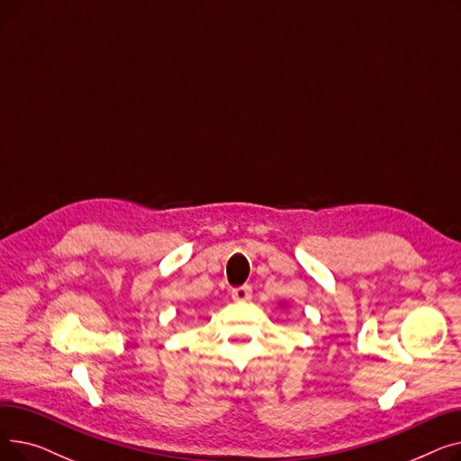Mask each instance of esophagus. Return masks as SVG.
Segmentation results:
<instances>
[{"label": "esophagus", "instance_id": "obj_1", "mask_svg": "<svg viewBox=\"0 0 461 461\" xmlns=\"http://www.w3.org/2000/svg\"><path fill=\"white\" fill-rule=\"evenodd\" d=\"M252 297V287L250 285H240V287H233L231 289V299L239 301V303H247Z\"/></svg>", "mask_w": 461, "mask_h": 461}]
</instances>
